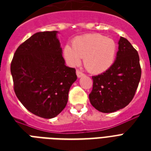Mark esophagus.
I'll list each match as a JSON object with an SVG mask.
<instances>
[{"label": "esophagus", "mask_w": 151, "mask_h": 151, "mask_svg": "<svg viewBox=\"0 0 151 151\" xmlns=\"http://www.w3.org/2000/svg\"><path fill=\"white\" fill-rule=\"evenodd\" d=\"M76 73H77V76H78V78H81V77H83V76H85V74L81 72V71H80L79 70H77V71H76Z\"/></svg>", "instance_id": "esophagus-1"}]
</instances>
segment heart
I'll return each instance as SVG.
<instances>
[{"instance_id": "obj_1", "label": "heart", "mask_w": 151, "mask_h": 151, "mask_svg": "<svg viewBox=\"0 0 151 151\" xmlns=\"http://www.w3.org/2000/svg\"><path fill=\"white\" fill-rule=\"evenodd\" d=\"M117 45L113 39L99 34L77 37L72 41V48L66 45L65 59L71 66H78L84 59L85 68L92 73H101L110 69L114 63Z\"/></svg>"}]
</instances>
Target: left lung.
<instances>
[{"instance_id":"1","label":"left lung","mask_w":151,"mask_h":151,"mask_svg":"<svg viewBox=\"0 0 151 151\" xmlns=\"http://www.w3.org/2000/svg\"><path fill=\"white\" fill-rule=\"evenodd\" d=\"M116 60L110 69L93 76L90 103L103 113L115 112L133 99L141 78L138 52L126 38L118 41Z\"/></svg>"}]
</instances>
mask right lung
I'll list each match as a JSON object with an SVG mask.
<instances>
[{
  "mask_svg": "<svg viewBox=\"0 0 151 151\" xmlns=\"http://www.w3.org/2000/svg\"><path fill=\"white\" fill-rule=\"evenodd\" d=\"M58 31L38 32L21 44L11 63L14 91L32 114L50 119L68 101L76 70L65 65Z\"/></svg>",
  "mask_w": 151,
  "mask_h": 151,
  "instance_id": "obj_1",
  "label": "right lung"
}]
</instances>
